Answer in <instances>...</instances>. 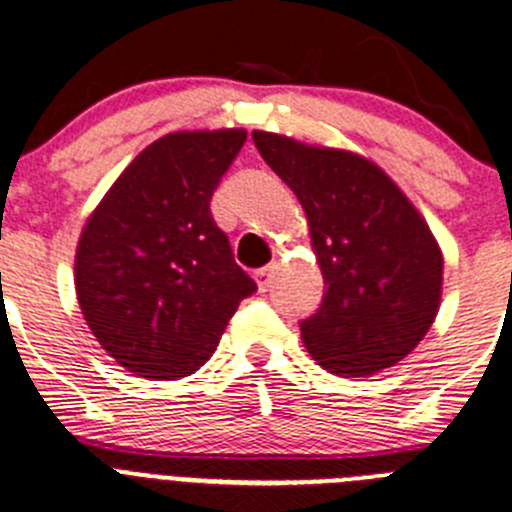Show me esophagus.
<instances>
[{"mask_svg": "<svg viewBox=\"0 0 512 512\" xmlns=\"http://www.w3.org/2000/svg\"><path fill=\"white\" fill-rule=\"evenodd\" d=\"M276 274V264H269L264 266V269L256 271V281H259V289L266 291L271 286V276Z\"/></svg>", "mask_w": 512, "mask_h": 512, "instance_id": "1", "label": "esophagus"}]
</instances>
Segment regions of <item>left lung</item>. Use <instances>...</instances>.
<instances>
[{
    "instance_id": "left-lung-1",
    "label": "left lung",
    "mask_w": 512,
    "mask_h": 512,
    "mask_svg": "<svg viewBox=\"0 0 512 512\" xmlns=\"http://www.w3.org/2000/svg\"><path fill=\"white\" fill-rule=\"evenodd\" d=\"M306 213L326 294L301 321L311 357L337 377L405 359L435 321L442 251L410 198L372 160L253 130Z\"/></svg>"
}]
</instances>
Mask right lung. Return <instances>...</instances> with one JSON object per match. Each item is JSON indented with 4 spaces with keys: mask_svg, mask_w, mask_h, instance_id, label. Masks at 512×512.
<instances>
[{
    "mask_svg": "<svg viewBox=\"0 0 512 512\" xmlns=\"http://www.w3.org/2000/svg\"><path fill=\"white\" fill-rule=\"evenodd\" d=\"M246 130L170 133L120 173L82 228L75 289L82 316L128 372H198L241 299L256 291L211 216L213 191Z\"/></svg>",
    "mask_w": 512,
    "mask_h": 512,
    "instance_id": "right-lung-1",
    "label": "right lung"
}]
</instances>
